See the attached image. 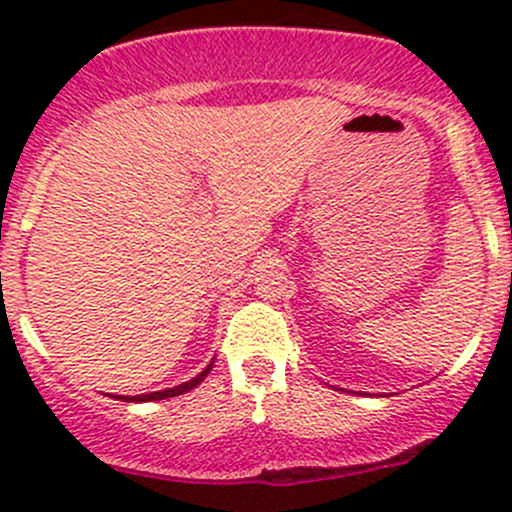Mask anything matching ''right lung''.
Masks as SVG:
<instances>
[{
  "label": "right lung",
  "mask_w": 512,
  "mask_h": 512,
  "mask_svg": "<svg viewBox=\"0 0 512 512\" xmlns=\"http://www.w3.org/2000/svg\"><path fill=\"white\" fill-rule=\"evenodd\" d=\"M210 369H213V361H210V364L205 366V369L200 371L198 376H193V379H190V381H183V384L173 386V389L153 391V394H141V396H113V399H121V401H160V399H173V396H180V394H185V391L195 389V386H198L200 381H203L205 376L210 374Z\"/></svg>",
  "instance_id": "add662e5"
}]
</instances>
